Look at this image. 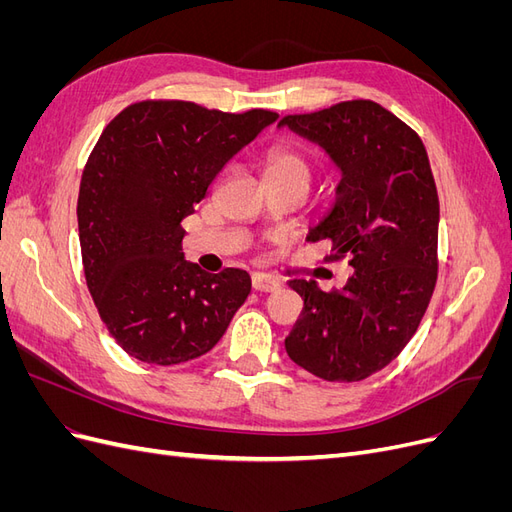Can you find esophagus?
Returning <instances> with one entry per match:
<instances>
[{"mask_svg":"<svg viewBox=\"0 0 512 512\" xmlns=\"http://www.w3.org/2000/svg\"><path fill=\"white\" fill-rule=\"evenodd\" d=\"M252 288H254L256 292H273V290L280 288V282L273 280V277H269V275L254 273V275H252Z\"/></svg>","mask_w":512,"mask_h":512,"instance_id":"1","label":"esophagus"}]
</instances>
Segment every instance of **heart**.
<instances>
[{
  "label": "heart",
  "instance_id": "b5f03b06",
  "mask_svg": "<svg viewBox=\"0 0 512 512\" xmlns=\"http://www.w3.org/2000/svg\"><path fill=\"white\" fill-rule=\"evenodd\" d=\"M267 179L309 181V162L301 151L288 145L273 147L267 156Z\"/></svg>",
  "mask_w": 512,
  "mask_h": 512
}]
</instances>
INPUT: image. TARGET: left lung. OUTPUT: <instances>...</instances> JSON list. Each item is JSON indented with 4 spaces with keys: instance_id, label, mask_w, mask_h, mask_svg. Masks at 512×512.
I'll use <instances>...</instances> for the list:
<instances>
[{
    "instance_id": "left-lung-1",
    "label": "left lung",
    "mask_w": 512,
    "mask_h": 512,
    "mask_svg": "<svg viewBox=\"0 0 512 512\" xmlns=\"http://www.w3.org/2000/svg\"><path fill=\"white\" fill-rule=\"evenodd\" d=\"M327 153L342 173L335 200L307 241H333L354 269L342 290L292 280L303 316L286 337L299 367L329 382H359L406 348L438 280L440 200L427 151L404 121L352 100L280 121Z\"/></svg>"
}]
</instances>
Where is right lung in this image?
Instances as JSON below:
<instances>
[{"label": "right lung", "mask_w": 512, "mask_h": 512, "mask_svg": "<svg viewBox=\"0 0 512 512\" xmlns=\"http://www.w3.org/2000/svg\"><path fill=\"white\" fill-rule=\"evenodd\" d=\"M277 113L138 102L108 123L79 192L87 288L115 342L134 359L179 365L207 354L252 290L250 275H213L185 260L181 220L220 170Z\"/></svg>", "instance_id": "add662e5"}]
</instances>
